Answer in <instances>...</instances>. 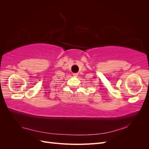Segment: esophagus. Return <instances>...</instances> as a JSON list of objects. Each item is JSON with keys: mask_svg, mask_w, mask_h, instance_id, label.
<instances>
[{"mask_svg": "<svg viewBox=\"0 0 149 149\" xmlns=\"http://www.w3.org/2000/svg\"><path fill=\"white\" fill-rule=\"evenodd\" d=\"M78 73H73V76H78Z\"/></svg>", "mask_w": 149, "mask_h": 149, "instance_id": "1", "label": "esophagus"}]
</instances>
